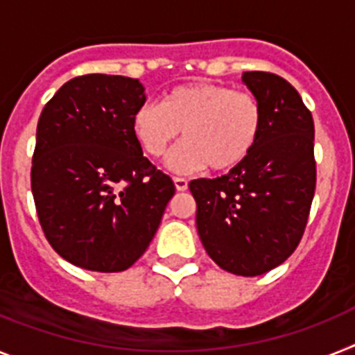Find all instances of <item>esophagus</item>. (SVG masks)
Instances as JSON below:
<instances>
[{
	"label": "esophagus",
	"instance_id": "esophagus-1",
	"mask_svg": "<svg viewBox=\"0 0 355 355\" xmlns=\"http://www.w3.org/2000/svg\"><path fill=\"white\" fill-rule=\"evenodd\" d=\"M173 182H175V187H177V191H186L187 189V180L182 177H175L173 178Z\"/></svg>",
	"mask_w": 355,
	"mask_h": 355
}]
</instances>
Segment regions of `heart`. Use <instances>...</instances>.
Returning <instances> with one entry per match:
<instances>
[{"instance_id":"b5f03b06","label":"heart","mask_w":355,"mask_h":355,"mask_svg":"<svg viewBox=\"0 0 355 355\" xmlns=\"http://www.w3.org/2000/svg\"><path fill=\"white\" fill-rule=\"evenodd\" d=\"M132 130L150 157H162L182 130L186 141L168 157V168L189 173L207 168L225 173L242 166L263 130V106L249 92L214 83L171 88L159 103L133 112Z\"/></svg>"}]
</instances>
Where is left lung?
Wrapping results in <instances>:
<instances>
[{"instance_id":"obj_1","label":"left lung","mask_w":355,"mask_h":355,"mask_svg":"<svg viewBox=\"0 0 355 355\" xmlns=\"http://www.w3.org/2000/svg\"><path fill=\"white\" fill-rule=\"evenodd\" d=\"M242 83L263 106V130L251 157L227 175L189 182L196 229L214 263L260 276L293 254L315 189L314 121L294 86L267 71Z\"/></svg>"}]
</instances>
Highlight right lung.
<instances>
[{
	"mask_svg": "<svg viewBox=\"0 0 355 355\" xmlns=\"http://www.w3.org/2000/svg\"><path fill=\"white\" fill-rule=\"evenodd\" d=\"M146 103L139 79L90 73L64 83L41 112L32 195L61 258L121 272L148 249L175 184L142 155L132 117Z\"/></svg>",
	"mask_w": 355,
	"mask_h": 355,
	"instance_id": "right-lung-1",
	"label": "right lung"
}]
</instances>
